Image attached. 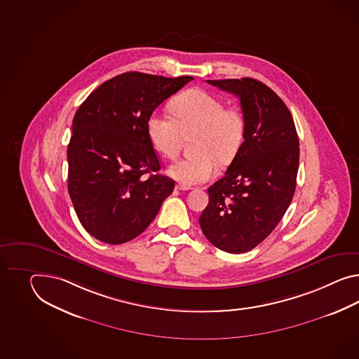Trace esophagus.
Returning <instances> with one entry per match:
<instances>
[{"label": "esophagus", "instance_id": "1", "mask_svg": "<svg viewBox=\"0 0 359 359\" xmlns=\"http://www.w3.org/2000/svg\"><path fill=\"white\" fill-rule=\"evenodd\" d=\"M176 189H179V191H189L191 187L184 185V184H176Z\"/></svg>", "mask_w": 359, "mask_h": 359}]
</instances>
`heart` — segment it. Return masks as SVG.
Returning <instances> with one entry per match:
<instances>
[{
  "label": "heart",
  "mask_w": 359,
  "mask_h": 359,
  "mask_svg": "<svg viewBox=\"0 0 359 359\" xmlns=\"http://www.w3.org/2000/svg\"><path fill=\"white\" fill-rule=\"evenodd\" d=\"M170 115L153 113L147 132L153 149L167 159L179 154L184 139L191 140L194 156L176 161L168 175L184 185L205 183L217 174V163L229 165L243 147L246 123L240 109L201 88H192L170 102Z\"/></svg>",
  "instance_id": "b5f03b06"
}]
</instances>
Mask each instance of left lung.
Returning <instances> with one entry per match:
<instances>
[{"label": "left lung", "mask_w": 359, "mask_h": 359, "mask_svg": "<svg viewBox=\"0 0 359 359\" xmlns=\"http://www.w3.org/2000/svg\"><path fill=\"white\" fill-rule=\"evenodd\" d=\"M240 98L246 128L226 175L209 187L200 226L211 244L240 254L278 226L296 191L299 142L292 114L271 88L252 78L206 80Z\"/></svg>", "instance_id": "left-lung-1"}]
</instances>
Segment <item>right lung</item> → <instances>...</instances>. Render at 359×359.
Returning <instances> with one entry per match:
<instances>
[{"label": "right lung", "mask_w": 359, "mask_h": 359, "mask_svg": "<svg viewBox=\"0 0 359 359\" xmlns=\"http://www.w3.org/2000/svg\"><path fill=\"white\" fill-rule=\"evenodd\" d=\"M193 80L124 72L102 83L80 105L67 147L69 193L81 226L106 244L131 241L156 218L175 182L161 162L147 121Z\"/></svg>", "instance_id": "1"}]
</instances>
